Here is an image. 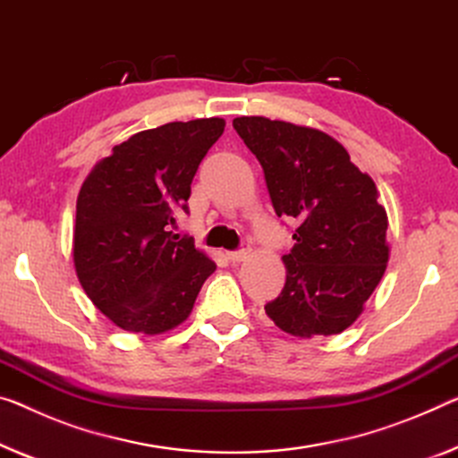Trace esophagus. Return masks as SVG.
<instances>
[{"instance_id": "obj_1", "label": "esophagus", "mask_w": 458, "mask_h": 458, "mask_svg": "<svg viewBox=\"0 0 458 458\" xmlns=\"http://www.w3.org/2000/svg\"><path fill=\"white\" fill-rule=\"evenodd\" d=\"M250 251H251L250 243H243L242 248H239V250H235V251H229V253H227V258L231 259V262H242V259H245V258L250 256Z\"/></svg>"}]
</instances>
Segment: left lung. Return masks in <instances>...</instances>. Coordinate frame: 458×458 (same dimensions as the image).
Instances as JSON below:
<instances>
[{
  "label": "left lung",
  "mask_w": 458,
  "mask_h": 458,
  "mask_svg": "<svg viewBox=\"0 0 458 458\" xmlns=\"http://www.w3.org/2000/svg\"><path fill=\"white\" fill-rule=\"evenodd\" d=\"M233 129L262 165L274 213L297 221L283 256L286 283L266 315L291 335L344 332L389 262L375 182L318 129L264 116L235 118Z\"/></svg>",
  "instance_id": "1"
}]
</instances>
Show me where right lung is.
I'll list each match as a JSON object with an SVG mask.
<instances>
[{
    "mask_svg": "<svg viewBox=\"0 0 458 458\" xmlns=\"http://www.w3.org/2000/svg\"><path fill=\"white\" fill-rule=\"evenodd\" d=\"M225 131L196 118L140 131L116 145L77 196L73 262L91 302L126 332L161 334L192 311L216 264L170 231L190 184Z\"/></svg>",
    "mask_w": 458,
    "mask_h": 458,
    "instance_id": "right-lung-1",
    "label": "right lung"
}]
</instances>
